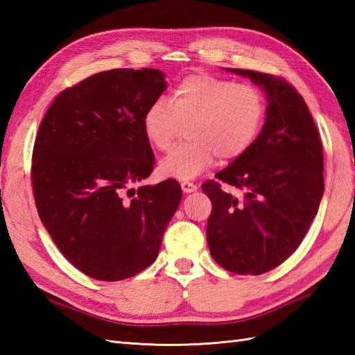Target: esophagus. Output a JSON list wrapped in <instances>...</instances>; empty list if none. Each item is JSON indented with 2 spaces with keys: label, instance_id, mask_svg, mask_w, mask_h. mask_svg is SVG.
I'll list each match as a JSON object with an SVG mask.
<instances>
[{
  "label": "esophagus",
  "instance_id": "1",
  "mask_svg": "<svg viewBox=\"0 0 355 355\" xmlns=\"http://www.w3.org/2000/svg\"><path fill=\"white\" fill-rule=\"evenodd\" d=\"M182 189L184 193H192V192H197L198 187L197 184H193L191 182H182Z\"/></svg>",
  "mask_w": 355,
  "mask_h": 355
}]
</instances>
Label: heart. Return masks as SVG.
<instances>
[{"label":"heart","mask_w":355,"mask_h":355,"mask_svg":"<svg viewBox=\"0 0 355 355\" xmlns=\"http://www.w3.org/2000/svg\"><path fill=\"white\" fill-rule=\"evenodd\" d=\"M266 117V101L258 88L193 73L173 88L169 103L154 102L143 116V134L155 149L166 153L189 126L191 141L163 158L164 177L193 180L214 166L245 154L258 137Z\"/></svg>","instance_id":"heart-1"}]
</instances>
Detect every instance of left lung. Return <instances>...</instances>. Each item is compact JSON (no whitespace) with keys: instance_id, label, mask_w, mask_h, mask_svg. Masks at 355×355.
Returning a JSON list of instances; mask_svg holds the SVG:
<instances>
[{"instance_id":"obj_1","label":"left lung","mask_w":355,"mask_h":355,"mask_svg":"<svg viewBox=\"0 0 355 355\" xmlns=\"http://www.w3.org/2000/svg\"><path fill=\"white\" fill-rule=\"evenodd\" d=\"M267 97L266 123L245 154L202 184L212 201L207 244L218 266L236 275H262L302 243L323 197V154L305 101L288 82L252 70ZM243 189L241 200L220 183Z\"/></svg>"}]
</instances>
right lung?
I'll return each mask as SVG.
<instances>
[{"label":"right lung","instance_id":"1","mask_svg":"<svg viewBox=\"0 0 355 355\" xmlns=\"http://www.w3.org/2000/svg\"><path fill=\"white\" fill-rule=\"evenodd\" d=\"M164 89L160 70L102 71L59 94L40 125L32 160L37 214L65 258L97 281L149 267L182 201L175 180L128 189L154 169L141 122Z\"/></svg>","mask_w":355,"mask_h":355}]
</instances>
